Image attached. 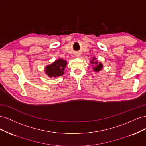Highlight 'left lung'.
<instances>
[{"label":"left lung","instance_id":"1","mask_svg":"<svg viewBox=\"0 0 146 146\" xmlns=\"http://www.w3.org/2000/svg\"><path fill=\"white\" fill-rule=\"evenodd\" d=\"M91 61V63L92 64H94L95 65V67L93 68V70L96 72H99L100 70L103 68V65L101 63H99L98 60H96V58L95 57H93V58Z\"/></svg>","mask_w":146,"mask_h":146}]
</instances>
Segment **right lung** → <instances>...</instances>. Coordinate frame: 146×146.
<instances>
[{
    "mask_svg": "<svg viewBox=\"0 0 146 146\" xmlns=\"http://www.w3.org/2000/svg\"><path fill=\"white\" fill-rule=\"evenodd\" d=\"M67 65V61L63 59H58L50 65H47L45 69L46 74L49 77H58L64 74V68Z\"/></svg>",
    "mask_w": 146,
    "mask_h": 146,
    "instance_id": "add662e5",
    "label": "right lung"
}]
</instances>
